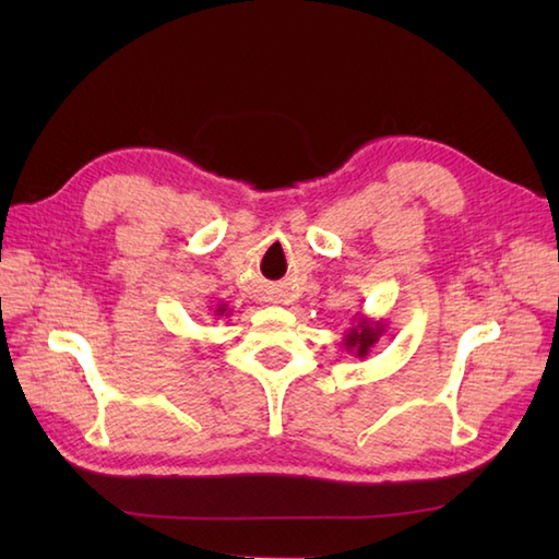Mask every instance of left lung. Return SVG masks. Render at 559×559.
Here are the masks:
<instances>
[{"label":"left lung","instance_id":"1","mask_svg":"<svg viewBox=\"0 0 559 559\" xmlns=\"http://www.w3.org/2000/svg\"><path fill=\"white\" fill-rule=\"evenodd\" d=\"M384 331H386V324L382 319L374 322V319L362 317L358 312L353 317V326L346 331V336H343V346H346V350L353 353L355 358H367Z\"/></svg>","mask_w":559,"mask_h":559}]
</instances>
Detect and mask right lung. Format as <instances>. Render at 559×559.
<instances>
[{"label": "right lung", "mask_w": 559, "mask_h": 559, "mask_svg": "<svg viewBox=\"0 0 559 559\" xmlns=\"http://www.w3.org/2000/svg\"><path fill=\"white\" fill-rule=\"evenodd\" d=\"M230 312H233V310H228V305H218L216 310H213V314H216L218 319H221V317H230Z\"/></svg>", "instance_id": "add662e5"}]
</instances>
